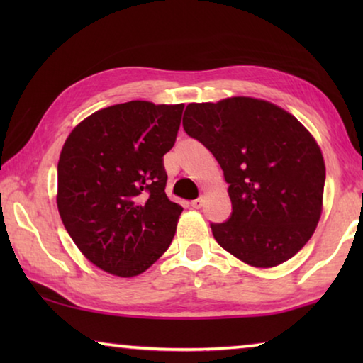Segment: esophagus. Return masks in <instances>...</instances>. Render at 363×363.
Masks as SVG:
<instances>
[{
	"label": "esophagus",
	"mask_w": 363,
	"mask_h": 363,
	"mask_svg": "<svg viewBox=\"0 0 363 363\" xmlns=\"http://www.w3.org/2000/svg\"><path fill=\"white\" fill-rule=\"evenodd\" d=\"M190 205H192V208H195V210H200L201 206H203V199H195V200H192L190 201Z\"/></svg>",
	"instance_id": "1"
}]
</instances>
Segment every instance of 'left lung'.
Returning a JSON list of instances; mask_svg holds the SVG:
<instances>
[{"instance_id": "8db88e82", "label": "left lung", "mask_w": 363, "mask_h": 363, "mask_svg": "<svg viewBox=\"0 0 363 363\" xmlns=\"http://www.w3.org/2000/svg\"><path fill=\"white\" fill-rule=\"evenodd\" d=\"M182 126L218 160L229 184L232 214L211 223L225 251L256 267L293 257L322 213L325 163L315 139L274 104L230 97L189 104Z\"/></svg>"}]
</instances>
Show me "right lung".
<instances>
[{
    "label": "right lung",
    "mask_w": 363,
    "mask_h": 363,
    "mask_svg": "<svg viewBox=\"0 0 363 363\" xmlns=\"http://www.w3.org/2000/svg\"><path fill=\"white\" fill-rule=\"evenodd\" d=\"M184 106L131 101L102 108L67 138L57 164V208L79 251L118 277L149 269L173 240L182 206L171 201L163 155Z\"/></svg>",
    "instance_id": "1"
}]
</instances>
